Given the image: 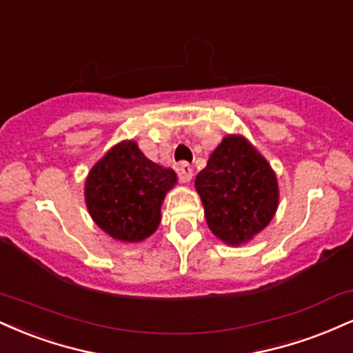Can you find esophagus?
Here are the masks:
<instances>
[{
    "label": "esophagus",
    "instance_id": "1",
    "mask_svg": "<svg viewBox=\"0 0 353 353\" xmlns=\"http://www.w3.org/2000/svg\"><path fill=\"white\" fill-rule=\"evenodd\" d=\"M177 172H179V179L182 182H190L192 181V176H194V169L192 165L188 164V163H182L179 165V169H177Z\"/></svg>",
    "mask_w": 353,
    "mask_h": 353
}]
</instances>
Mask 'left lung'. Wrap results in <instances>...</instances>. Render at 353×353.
<instances>
[{"mask_svg":"<svg viewBox=\"0 0 353 353\" xmlns=\"http://www.w3.org/2000/svg\"><path fill=\"white\" fill-rule=\"evenodd\" d=\"M210 232L225 245L252 241L279 205L276 172L243 134H227L195 177Z\"/></svg>","mask_w":353,"mask_h":353,"instance_id":"obj_1","label":"left lung"}]
</instances>
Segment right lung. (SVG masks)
Wrapping results in <instances>:
<instances>
[{
    "label": "right lung",
    "instance_id": "right-lung-1",
    "mask_svg": "<svg viewBox=\"0 0 353 353\" xmlns=\"http://www.w3.org/2000/svg\"><path fill=\"white\" fill-rule=\"evenodd\" d=\"M177 184L171 168L152 163L134 139H123L93 164L85 179V205L113 240L139 243L158 230L165 194Z\"/></svg>",
    "mask_w": 353,
    "mask_h": 353
}]
</instances>
